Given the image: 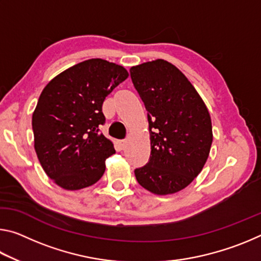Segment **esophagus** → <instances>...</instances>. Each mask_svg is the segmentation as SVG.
I'll use <instances>...</instances> for the list:
<instances>
[{
  "label": "esophagus",
  "mask_w": 261,
  "mask_h": 261,
  "mask_svg": "<svg viewBox=\"0 0 261 261\" xmlns=\"http://www.w3.org/2000/svg\"><path fill=\"white\" fill-rule=\"evenodd\" d=\"M126 145H127V141H126V140H121V141H120V147H121L122 149H124V148L126 147Z\"/></svg>",
  "instance_id": "34e87169"
}]
</instances>
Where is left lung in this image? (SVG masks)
Here are the masks:
<instances>
[{
	"mask_svg": "<svg viewBox=\"0 0 261 261\" xmlns=\"http://www.w3.org/2000/svg\"><path fill=\"white\" fill-rule=\"evenodd\" d=\"M134 86L147 110L151 156L135 170L144 189L176 193L199 175L210 155L213 134L204 101L189 79L165 60L130 69Z\"/></svg>",
	"mask_w": 261,
	"mask_h": 261,
	"instance_id": "left-lung-1",
	"label": "left lung"
}]
</instances>
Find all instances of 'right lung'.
<instances>
[{
    "instance_id": "obj_1",
    "label": "right lung",
    "mask_w": 261,
    "mask_h": 261,
    "mask_svg": "<svg viewBox=\"0 0 261 261\" xmlns=\"http://www.w3.org/2000/svg\"><path fill=\"white\" fill-rule=\"evenodd\" d=\"M129 77L106 60L81 62L57 74L41 92L32 116L34 149L48 177L64 190H81L102 177L112 141L100 134L102 103Z\"/></svg>"
}]
</instances>
